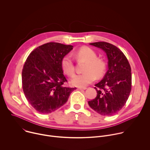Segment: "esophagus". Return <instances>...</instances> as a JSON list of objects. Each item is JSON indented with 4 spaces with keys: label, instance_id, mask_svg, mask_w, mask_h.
<instances>
[{
    "label": "esophagus",
    "instance_id": "1",
    "mask_svg": "<svg viewBox=\"0 0 150 150\" xmlns=\"http://www.w3.org/2000/svg\"><path fill=\"white\" fill-rule=\"evenodd\" d=\"M78 89L80 90H86L87 88L86 87H78Z\"/></svg>",
    "mask_w": 150,
    "mask_h": 150
}]
</instances>
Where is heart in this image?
Listing matches in <instances>:
<instances>
[{"label": "heart", "mask_w": 150, "mask_h": 150, "mask_svg": "<svg viewBox=\"0 0 150 150\" xmlns=\"http://www.w3.org/2000/svg\"><path fill=\"white\" fill-rule=\"evenodd\" d=\"M78 60L87 61L84 67V72L75 75L71 79V84L78 87H85L92 83L97 78L103 76L106 69V63L102 59L97 57L96 52L88 47H82L73 54ZM61 67L65 74L72 76L75 73L73 59L69 55L64 56L61 60Z\"/></svg>", "instance_id": "1"}]
</instances>
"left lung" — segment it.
<instances>
[{
	"instance_id": "1",
	"label": "left lung",
	"mask_w": 150,
	"mask_h": 150,
	"mask_svg": "<svg viewBox=\"0 0 150 150\" xmlns=\"http://www.w3.org/2000/svg\"><path fill=\"white\" fill-rule=\"evenodd\" d=\"M103 49L108 58V71L95 85L96 97L88 101L91 108L103 116H112L125 105L132 87L130 64L116 46L104 41L90 43Z\"/></svg>"
}]
</instances>
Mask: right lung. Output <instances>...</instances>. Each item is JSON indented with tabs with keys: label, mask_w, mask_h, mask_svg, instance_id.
Returning a JSON list of instances; mask_svg holds the SVG:
<instances>
[{
	"label": "right lung",
	"mask_w": 150,
	"mask_h": 150,
	"mask_svg": "<svg viewBox=\"0 0 150 150\" xmlns=\"http://www.w3.org/2000/svg\"><path fill=\"white\" fill-rule=\"evenodd\" d=\"M71 45L50 42L35 49L28 56L22 71L23 89L33 108L40 113H50L60 108L76 88L63 86L68 82L61 60Z\"/></svg>",
	"instance_id": "add662e5"
}]
</instances>
